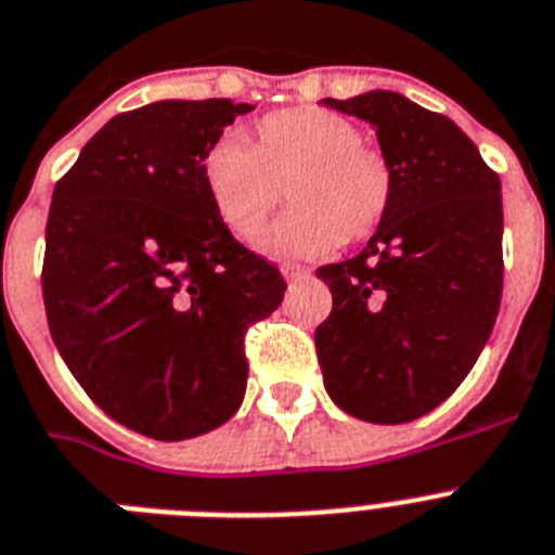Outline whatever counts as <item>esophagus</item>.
<instances>
[{
    "mask_svg": "<svg viewBox=\"0 0 555 555\" xmlns=\"http://www.w3.org/2000/svg\"><path fill=\"white\" fill-rule=\"evenodd\" d=\"M281 274H283V281H286V283H295V281H302V278H309V269L295 267V263H283Z\"/></svg>",
    "mask_w": 555,
    "mask_h": 555,
    "instance_id": "obj_1",
    "label": "esophagus"
}]
</instances>
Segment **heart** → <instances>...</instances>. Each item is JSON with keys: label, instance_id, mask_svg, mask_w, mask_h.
Here are the masks:
<instances>
[{"label": "heart", "instance_id": "b5f03b06", "mask_svg": "<svg viewBox=\"0 0 555 555\" xmlns=\"http://www.w3.org/2000/svg\"><path fill=\"white\" fill-rule=\"evenodd\" d=\"M202 179L219 219L253 238L281 205L295 207L258 238L272 258H320L343 241L371 235L390 210L392 170L362 131L328 108H283L258 122V142L219 137L202 159Z\"/></svg>", "mask_w": 555, "mask_h": 555}]
</instances>
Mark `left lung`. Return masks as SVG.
<instances>
[{
	"label": "left lung",
	"instance_id": "8db88e82",
	"mask_svg": "<svg viewBox=\"0 0 555 555\" xmlns=\"http://www.w3.org/2000/svg\"><path fill=\"white\" fill-rule=\"evenodd\" d=\"M325 106L367 120L392 202L357 258L317 269L334 309L314 334L331 401L406 424L461 387L503 297V188L449 117L387 89Z\"/></svg>",
	"mask_w": 555,
	"mask_h": 555
}]
</instances>
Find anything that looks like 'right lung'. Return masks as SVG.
Returning a JSON list of instances; mask_svg holds the SVG:
<instances>
[{"mask_svg": "<svg viewBox=\"0 0 555 555\" xmlns=\"http://www.w3.org/2000/svg\"><path fill=\"white\" fill-rule=\"evenodd\" d=\"M253 108L156 101L112 117L52 191V343L89 399L145 438H196L235 415L246 328L286 292L232 238L202 179L207 149Z\"/></svg>", "mask_w": 555, "mask_h": 555, "instance_id": "1", "label": "right lung"}]
</instances>
